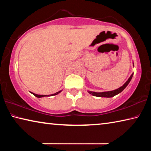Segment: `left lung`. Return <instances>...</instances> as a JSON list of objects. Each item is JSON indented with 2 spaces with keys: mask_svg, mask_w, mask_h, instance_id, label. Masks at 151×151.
<instances>
[{
  "mask_svg": "<svg viewBox=\"0 0 151 151\" xmlns=\"http://www.w3.org/2000/svg\"><path fill=\"white\" fill-rule=\"evenodd\" d=\"M132 75L133 74H132L130 76L129 78L128 79V81L125 83L121 87L116 89V90L112 91H107V92H103V93H96V92H92V91H88V93H90L91 94H93L94 96H98V97H107V98H109V97H112L116 95V94H119L120 93L124 90V89L127 87V86L129 85V83H130V81H131Z\"/></svg>",
  "mask_w": 151,
  "mask_h": 151,
  "instance_id": "8db88e82",
  "label": "left lung"
}]
</instances>
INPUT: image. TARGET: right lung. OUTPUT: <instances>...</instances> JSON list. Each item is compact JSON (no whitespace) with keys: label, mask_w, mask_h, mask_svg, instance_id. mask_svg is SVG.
Returning <instances> with one entry per match:
<instances>
[{"label":"right lung","mask_w":151,"mask_h":151,"mask_svg":"<svg viewBox=\"0 0 151 151\" xmlns=\"http://www.w3.org/2000/svg\"><path fill=\"white\" fill-rule=\"evenodd\" d=\"M61 92V91H58V92H57V93H55V94H50V95H48V96H53V95H57V94H58V93H60ZM32 94H34V95L36 96V97H38V98H40V97H43V96H47V95H40V94H35V93H31Z\"/></svg>","instance_id":"1"}]
</instances>
